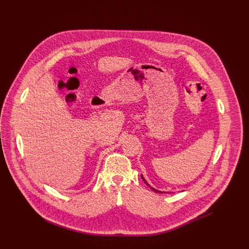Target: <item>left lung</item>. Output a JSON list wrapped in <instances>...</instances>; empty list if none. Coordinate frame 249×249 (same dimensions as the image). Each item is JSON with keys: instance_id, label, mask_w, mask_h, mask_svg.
<instances>
[{"instance_id": "8db88e82", "label": "left lung", "mask_w": 249, "mask_h": 249, "mask_svg": "<svg viewBox=\"0 0 249 249\" xmlns=\"http://www.w3.org/2000/svg\"><path fill=\"white\" fill-rule=\"evenodd\" d=\"M141 177H142V179H143V180H144V182H145V183H146V185H147V186H149V187H150V188H151V189H152V190H153V191H155V192H157V193H168V192H163V191H159V190H157V189H155V188H154V187H152V186H151V185H150V184H149V183H148V181H147V180H146V179H145V178H144V176H143V175H142V174H141Z\"/></svg>"}]
</instances>
